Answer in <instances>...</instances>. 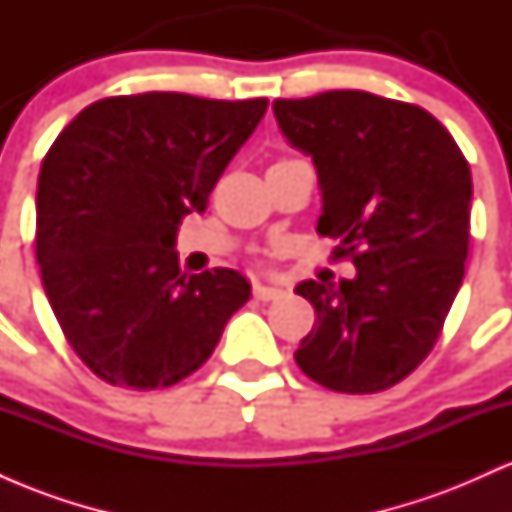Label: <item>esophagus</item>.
<instances>
[{"label":"esophagus","mask_w":512,"mask_h":512,"mask_svg":"<svg viewBox=\"0 0 512 512\" xmlns=\"http://www.w3.org/2000/svg\"><path fill=\"white\" fill-rule=\"evenodd\" d=\"M252 293H255L257 301H274V298H279L284 289H279V286H272V284H262V281H257L255 286H252Z\"/></svg>","instance_id":"34e87169"}]
</instances>
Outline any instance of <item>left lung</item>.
Masks as SVG:
<instances>
[{
	"mask_svg": "<svg viewBox=\"0 0 512 512\" xmlns=\"http://www.w3.org/2000/svg\"><path fill=\"white\" fill-rule=\"evenodd\" d=\"M272 108L293 149L313 158L317 233L356 267L339 284L296 286L317 317L293 356L334 392L387 390L428 356L462 286L472 173L419 105L327 91Z\"/></svg>",
	"mask_w": 512,
	"mask_h": 512,
	"instance_id": "1",
	"label": "left lung"
}]
</instances>
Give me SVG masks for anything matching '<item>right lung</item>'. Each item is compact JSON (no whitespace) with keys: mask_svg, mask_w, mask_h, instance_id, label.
I'll return each mask as SVG.
<instances>
[{"mask_svg":"<svg viewBox=\"0 0 512 512\" xmlns=\"http://www.w3.org/2000/svg\"><path fill=\"white\" fill-rule=\"evenodd\" d=\"M267 98L139 93L88 105L62 129L38 178L35 257L64 337L105 383H180L250 298L236 269L182 274V216L207 209Z\"/></svg>","mask_w":512,"mask_h":512,"instance_id":"1","label":"right lung"}]
</instances>
